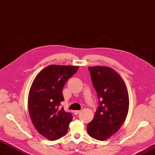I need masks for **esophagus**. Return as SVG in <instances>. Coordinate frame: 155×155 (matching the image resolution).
<instances>
[{"label": "esophagus", "instance_id": "esophagus-1", "mask_svg": "<svg viewBox=\"0 0 155 155\" xmlns=\"http://www.w3.org/2000/svg\"><path fill=\"white\" fill-rule=\"evenodd\" d=\"M80 112H81V110H74V111H73L74 114H76V115H77V114H78Z\"/></svg>", "mask_w": 155, "mask_h": 155}]
</instances>
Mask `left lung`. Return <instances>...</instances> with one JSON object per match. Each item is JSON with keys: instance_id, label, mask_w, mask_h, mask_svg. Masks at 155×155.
Returning <instances> with one entry per match:
<instances>
[{"instance_id": "1", "label": "left lung", "mask_w": 155, "mask_h": 155, "mask_svg": "<svg viewBox=\"0 0 155 155\" xmlns=\"http://www.w3.org/2000/svg\"><path fill=\"white\" fill-rule=\"evenodd\" d=\"M99 106L87 126L90 136L100 141L117 133L125 121L129 109L128 90L117 71L105 66L89 67Z\"/></svg>"}]
</instances>
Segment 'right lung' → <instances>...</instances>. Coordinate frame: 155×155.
<instances>
[{"label":"right lung","instance_id":"add662e5","mask_svg":"<svg viewBox=\"0 0 155 155\" xmlns=\"http://www.w3.org/2000/svg\"><path fill=\"white\" fill-rule=\"evenodd\" d=\"M78 66L51 65L33 81L28 96L29 113L38 133L50 141L64 136L73 120L72 114L59 108L64 100L62 90Z\"/></svg>","mask_w":155,"mask_h":155}]
</instances>
